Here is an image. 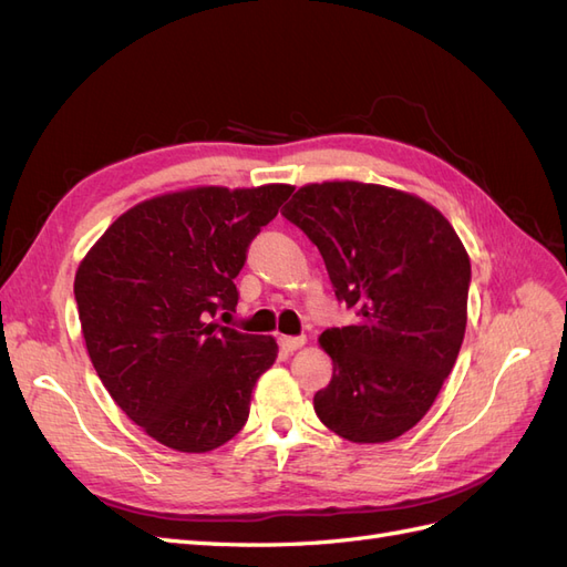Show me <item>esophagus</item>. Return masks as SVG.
Wrapping results in <instances>:
<instances>
[{
    "label": "esophagus",
    "instance_id": "obj_1",
    "mask_svg": "<svg viewBox=\"0 0 567 567\" xmlns=\"http://www.w3.org/2000/svg\"><path fill=\"white\" fill-rule=\"evenodd\" d=\"M305 342H307L305 336H281V338H279V346H281V350H286V352L300 350V348L305 346Z\"/></svg>",
    "mask_w": 567,
    "mask_h": 567
}]
</instances>
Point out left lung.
Wrapping results in <instances>:
<instances>
[{"mask_svg":"<svg viewBox=\"0 0 567 567\" xmlns=\"http://www.w3.org/2000/svg\"><path fill=\"white\" fill-rule=\"evenodd\" d=\"M284 217L319 248L336 298L357 315L319 338L333 379L315 394L317 416L359 444L404 435L433 406L466 333V248L431 203L381 184H307Z\"/></svg>","mask_w":567,"mask_h":567,"instance_id":"1","label":"left lung"}]
</instances>
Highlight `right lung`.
<instances>
[{"label": "right lung", "instance_id": "obj_1", "mask_svg": "<svg viewBox=\"0 0 567 567\" xmlns=\"http://www.w3.org/2000/svg\"><path fill=\"white\" fill-rule=\"evenodd\" d=\"M290 194L288 184H265L148 198L120 215L78 267V315L101 383L169 450H217L248 421L277 340L210 319L236 310L248 246Z\"/></svg>", "mask_w": 567, "mask_h": 567}]
</instances>
